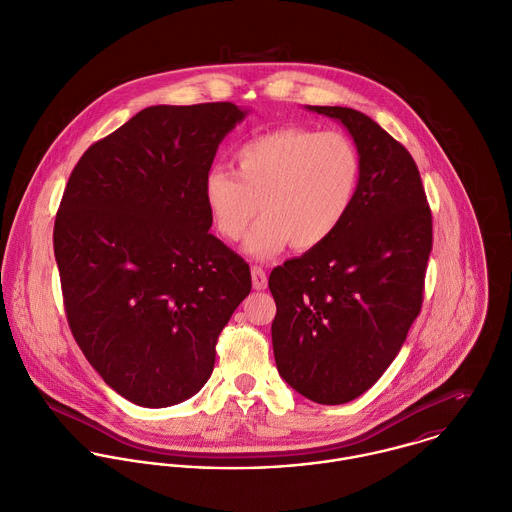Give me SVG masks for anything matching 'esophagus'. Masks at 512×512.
Returning a JSON list of instances; mask_svg holds the SVG:
<instances>
[{
  "label": "esophagus",
  "mask_w": 512,
  "mask_h": 512,
  "mask_svg": "<svg viewBox=\"0 0 512 512\" xmlns=\"http://www.w3.org/2000/svg\"><path fill=\"white\" fill-rule=\"evenodd\" d=\"M252 286H254V290H266V286H268L266 272L260 266L252 268Z\"/></svg>",
  "instance_id": "1"
}]
</instances>
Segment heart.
I'll return each instance as SVG.
<instances>
[{"mask_svg": "<svg viewBox=\"0 0 512 512\" xmlns=\"http://www.w3.org/2000/svg\"><path fill=\"white\" fill-rule=\"evenodd\" d=\"M236 171L214 167L202 192L216 232L238 242L258 206L262 220L246 242L254 258H270L288 242L306 252L328 242L353 208L361 159L340 131L282 127L244 143Z\"/></svg>", "mask_w": 512, "mask_h": 512, "instance_id": "1", "label": "heart"}]
</instances>
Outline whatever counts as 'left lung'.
<instances>
[{"label": "left lung", "instance_id": "left-lung-1", "mask_svg": "<svg viewBox=\"0 0 512 512\" xmlns=\"http://www.w3.org/2000/svg\"><path fill=\"white\" fill-rule=\"evenodd\" d=\"M355 141L361 180L340 230L272 270L280 375L322 405L365 393L391 365L423 306L433 218L409 151L349 107H308Z\"/></svg>", "mask_w": 512, "mask_h": 512}]
</instances>
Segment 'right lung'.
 I'll return each mask as SVG.
<instances>
[{
	"instance_id": "add662e5",
	"label": "right lung",
	"mask_w": 512,
	"mask_h": 512,
	"mask_svg": "<svg viewBox=\"0 0 512 512\" xmlns=\"http://www.w3.org/2000/svg\"><path fill=\"white\" fill-rule=\"evenodd\" d=\"M234 103L157 105L93 143L71 172L53 250L71 334L141 407L192 397L250 294V266L210 234L204 176L244 119Z\"/></svg>"
}]
</instances>
